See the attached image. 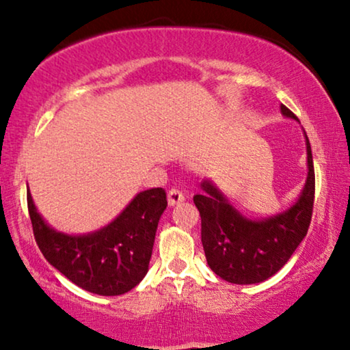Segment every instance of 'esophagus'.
<instances>
[{
	"mask_svg": "<svg viewBox=\"0 0 350 350\" xmlns=\"http://www.w3.org/2000/svg\"><path fill=\"white\" fill-rule=\"evenodd\" d=\"M185 200V195L183 190H179L178 187H172L170 192H167V203L171 204V206H174V204H178L180 202H184Z\"/></svg>",
	"mask_w": 350,
	"mask_h": 350,
	"instance_id": "esophagus-1",
	"label": "esophagus"
}]
</instances>
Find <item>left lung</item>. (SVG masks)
<instances>
[{"label":"left lung","instance_id":"obj_1","mask_svg":"<svg viewBox=\"0 0 350 350\" xmlns=\"http://www.w3.org/2000/svg\"><path fill=\"white\" fill-rule=\"evenodd\" d=\"M285 116L296 115L282 105ZM307 141L306 187L288 211L264 221H250L227 203L222 193L204 180L203 195L193 203L202 216V243L208 265L216 275L237 285L267 280L288 262L309 230L315 198V171L310 142Z\"/></svg>","mask_w":350,"mask_h":350}]
</instances>
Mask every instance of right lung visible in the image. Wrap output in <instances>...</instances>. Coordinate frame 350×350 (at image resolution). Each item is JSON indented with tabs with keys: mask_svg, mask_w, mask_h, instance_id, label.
Instances as JSON below:
<instances>
[{
	"mask_svg": "<svg viewBox=\"0 0 350 350\" xmlns=\"http://www.w3.org/2000/svg\"><path fill=\"white\" fill-rule=\"evenodd\" d=\"M27 204L36 245L46 260L83 290L118 296L146 277L158 221L167 200L161 187L137 193L113 222L81 237L51 229L36 211L30 192Z\"/></svg>",
	"mask_w": 350,
	"mask_h": 350,
	"instance_id": "1",
	"label": "right lung"
}]
</instances>
